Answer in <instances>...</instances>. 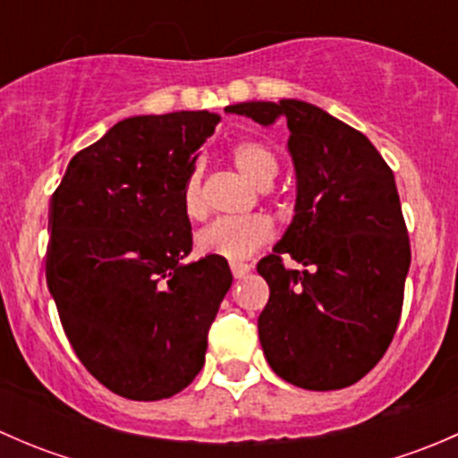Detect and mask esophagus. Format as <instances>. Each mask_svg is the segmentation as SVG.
<instances>
[{
  "label": "esophagus",
  "mask_w": 458,
  "mask_h": 458,
  "mask_svg": "<svg viewBox=\"0 0 458 458\" xmlns=\"http://www.w3.org/2000/svg\"><path fill=\"white\" fill-rule=\"evenodd\" d=\"M230 270H233L234 279H243V276L250 272V266H248V263H243V261H237V263H230Z\"/></svg>",
  "instance_id": "esophagus-1"
}]
</instances>
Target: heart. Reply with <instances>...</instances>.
Masks as SVG:
<instances>
[{"instance_id":"1","label":"heart","mask_w":458,"mask_h":458,"mask_svg":"<svg viewBox=\"0 0 458 458\" xmlns=\"http://www.w3.org/2000/svg\"><path fill=\"white\" fill-rule=\"evenodd\" d=\"M230 159L239 173L259 188H267L279 173L276 155L266 143L246 140L234 143ZM182 208L188 219L199 221L208 215L206 191H203L201 165H192L182 183ZM275 237V225L266 215H248L237 219H216L197 234V248L203 255H215L242 261L266 246Z\"/></svg>"}]
</instances>
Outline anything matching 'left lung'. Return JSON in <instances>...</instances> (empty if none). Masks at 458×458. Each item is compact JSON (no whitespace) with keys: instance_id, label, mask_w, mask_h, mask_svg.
Here are the masks:
<instances>
[{"instance_id":"left-lung-1","label":"left lung","mask_w":458,"mask_h":458,"mask_svg":"<svg viewBox=\"0 0 458 458\" xmlns=\"http://www.w3.org/2000/svg\"><path fill=\"white\" fill-rule=\"evenodd\" d=\"M225 113L288 123L297 215L257 272L270 285L259 341L270 368L306 390H341L394 339L410 237L394 174L363 132L297 99L243 101ZM285 256L307 266L290 271Z\"/></svg>"}]
</instances>
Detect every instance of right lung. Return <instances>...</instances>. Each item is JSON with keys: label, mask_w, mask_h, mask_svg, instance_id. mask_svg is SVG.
<instances>
[{"label": "right lung", "mask_w": 458, "mask_h": 458, "mask_svg": "<svg viewBox=\"0 0 458 458\" xmlns=\"http://www.w3.org/2000/svg\"><path fill=\"white\" fill-rule=\"evenodd\" d=\"M219 114L182 110L114 123L77 152L48 210L46 284L86 370L119 396L191 386L233 284L224 257L192 250L182 183Z\"/></svg>", "instance_id": "right-lung-1"}]
</instances>
